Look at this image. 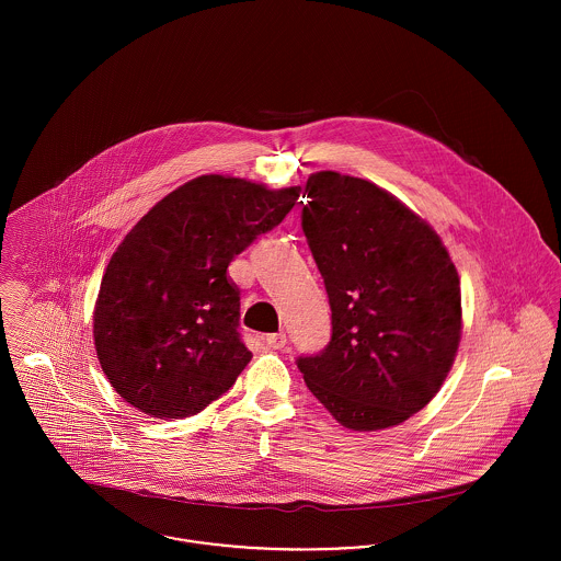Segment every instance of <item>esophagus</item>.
<instances>
[{
  "label": "esophagus",
  "instance_id": "esophagus-1",
  "mask_svg": "<svg viewBox=\"0 0 561 561\" xmlns=\"http://www.w3.org/2000/svg\"><path fill=\"white\" fill-rule=\"evenodd\" d=\"M265 343L272 347V350H283L287 345V336L285 332H274V334H267L265 336Z\"/></svg>",
  "mask_w": 561,
  "mask_h": 561
}]
</instances>
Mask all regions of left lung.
Masks as SVG:
<instances>
[{
	"label": "left lung",
	"instance_id": "left-lung-1",
	"mask_svg": "<svg viewBox=\"0 0 561 561\" xmlns=\"http://www.w3.org/2000/svg\"><path fill=\"white\" fill-rule=\"evenodd\" d=\"M302 231L318 263L332 336L300 356L309 391L343 425H400L445 382L462 334L458 270L436 231L371 181L309 176Z\"/></svg>",
	"mask_w": 561,
	"mask_h": 561
}]
</instances>
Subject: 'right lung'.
<instances>
[{"instance_id":"right-lung-1","label":"right lung","mask_w":561,"mask_h":561,"mask_svg":"<svg viewBox=\"0 0 561 561\" xmlns=\"http://www.w3.org/2000/svg\"><path fill=\"white\" fill-rule=\"evenodd\" d=\"M300 185L267 190L203 174L168 196L112 254L94 305V347L114 391L158 419H185L227 393L243 345L236 254L283 222Z\"/></svg>"}]
</instances>
